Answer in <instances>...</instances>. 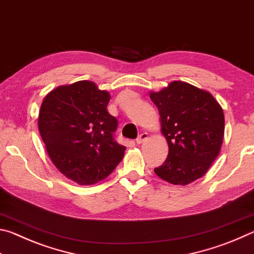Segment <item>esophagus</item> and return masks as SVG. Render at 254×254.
<instances>
[{"label":"esophagus","mask_w":254,"mask_h":254,"mask_svg":"<svg viewBox=\"0 0 254 254\" xmlns=\"http://www.w3.org/2000/svg\"><path fill=\"white\" fill-rule=\"evenodd\" d=\"M148 139V133H145V132H143V133H141V134L136 137L135 139V142L137 143V144H141L143 142L144 140H147Z\"/></svg>","instance_id":"34e87169"}]
</instances>
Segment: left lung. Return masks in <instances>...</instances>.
Segmentation results:
<instances>
[{
	"label": "left lung",
	"mask_w": 254,
	"mask_h": 254,
	"mask_svg": "<svg viewBox=\"0 0 254 254\" xmlns=\"http://www.w3.org/2000/svg\"><path fill=\"white\" fill-rule=\"evenodd\" d=\"M168 142V157L154 173L174 185L200 178L216 159L224 136V114L208 92L184 81L150 94Z\"/></svg>",
	"instance_id": "obj_1"
}]
</instances>
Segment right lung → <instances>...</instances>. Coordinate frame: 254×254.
<instances>
[{
	"instance_id": "add662e5",
	"label": "right lung",
	"mask_w": 254,
	"mask_h": 254,
	"mask_svg": "<svg viewBox=\"0 0 254 254\" xmlns=\"http://www.w3.org/2000/svg\"><path fill=\"white\" fill-rule=\"evenodd\" d=\"M110 94L93 81L59 86L42 102L38 127L51 161L79 185L107 177L126 147L115 140L118 120L107 112Z\"/></svg>"
}]
</instances>
